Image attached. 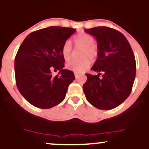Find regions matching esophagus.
Masks as SVG:
<instances>
[{"mask_svg":"<svg viewBox=\"0 0 149 149\" xmlns=\"http://www.w3.org/2000/svg\"><path fill=\"white\" fill-rule=\"evenodd\" d=\"M75 78H76V80H78V74H75Z\"/></svg>","mask_w":149,"mask_h":149,"instance_id":"34e87169","label":"esophagus"}]
</instances>
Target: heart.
I'll use <instances>...</instances> for the list:
<instances>
[{"label":"heart","instance_id":"heart-1","mask_svg":"<svg viewBox=\"0 0 149 149\" xmlns=\"http://www.w3.org/2000/svg\"><path fill=\"white\" fill-rule=\"evenodd\" d=\"M93 37L86 33H80L73 38L74 46L76 49L82 48L81 57L79 61H72L66 65V69L75 73H82L88 69L91 60H95L98 54L97 46L94 44ZM61 54L65 61H69L72 57V47L70 41L67 40L61 47Z\"/></svg>","mask_w":149,"mask_h":149}]
</instances>
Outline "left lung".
<instances>
[{"label": "left lung", "mask_w": 149, "mask_h": 149, "mask_svg": "<svg viewBox=\"0 0 149 149\" xmlns=\"http://www.w3.org/2000/svg\"><path fill=\"white\" fill-rule=\"evenodd\" d=\"M85 31L97 39L98 54L91 69L98 74H85L88 79L83 86V92L92 106L110 110L130 95L136 76L134 53L127 38L118 31L98 26Z\"/></svg>", "instance_id": "1"}]
</instances>
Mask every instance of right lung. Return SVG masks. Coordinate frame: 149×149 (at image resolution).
<instances>
[{"label":"right lung","mask_w":149,"mask_h":149,"mask_svg":"<svg viewBox=\"0 0 149 149\" xmlns=\"http://www.w3.org/2000/svg\"><path fill=\"white\" fill-rule=\"evenodd\" d=\"M76 29L49 26L29 34L15 59L16 84L21 95L34 107L50 109L61 103L74 73L64 69L61 47ZM60 71L53 77L51 71Z\"/></svg>","instance_id":"right-lung-1"}]
</instances>
